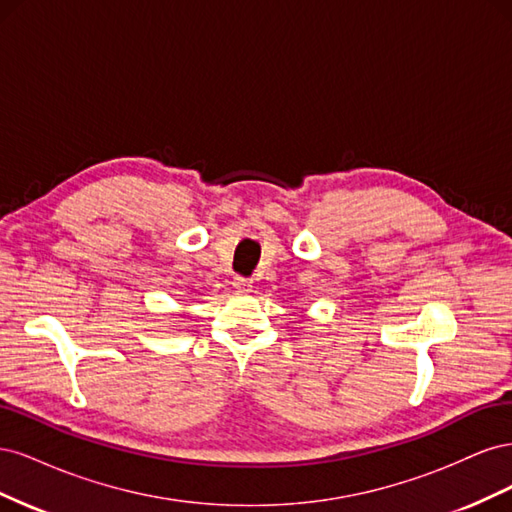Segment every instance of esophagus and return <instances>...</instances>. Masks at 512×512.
<instances>
[{"instance_id":"34e87169","label":"esophagus","mask_w":512,"mask_h":512,"mask_svg":"<svg viewBox=\"0 0 512 512\" xmlns=\"http://www.w3.org/2000/svg\"><path fill=\"white\" fill-rule=\"evenodd\" d=\"M232 286H235L237 292L245 294L252 290V280H247V277H235V282H232Z\"/></svg>"}]
</instances>
